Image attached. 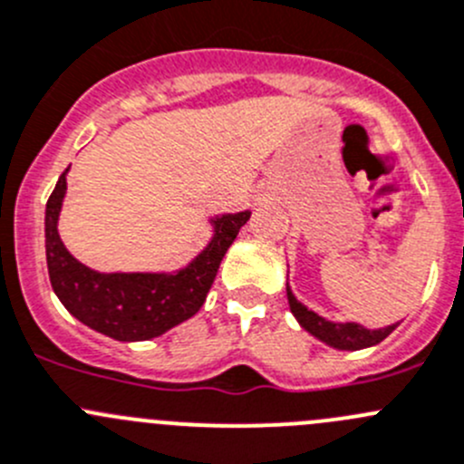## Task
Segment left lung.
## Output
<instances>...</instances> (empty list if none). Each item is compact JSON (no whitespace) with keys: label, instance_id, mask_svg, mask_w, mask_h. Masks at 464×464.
Instances as JSON below:
<instances>
[{"label":"left lung","instance_id":"obj_1","mask_svg":"<svg viewBox=\"0 0 464 464\" xmlns=\"http://www.w3.org/2000/svg\"><path fill=\"white\" fill-rule=\"evenodd\" d=\"M287 301H290L292 314L299 319V324L305 328V331L313 333L314 337H319V340L326 342V344L335 346V349H346V352H356V349H365V346L379 344L381 340H385V337L397 328V324H394V326L370 331V328L361 326V324L326 322L324 317L314 314L313 310L301 305L299 301L295 299V295L290 292V287H287Z\"/></svg>","mask_w":464,"mask_h":464}]
</instances>
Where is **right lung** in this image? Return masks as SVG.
<instances>
[{
  "instance_id": "add662e5",
  "label": "right lung",
  "mask_w": 464,
  "mask_h": 464,
  "mask_svg": "<svg viewBox=\"0 0 464 464\" xmlns=\"http://www.w3.org/2000/svg\"><path fill=\"white\" fill-rule=\"evenodd\" d=\"M65 172L58 179L44 213L49 281L63 305L90 328L120 342L151 340L190 319L204 305L219 263L249 219V210L215 219L213 242L183 272L169 276L99 274L81 265L58 237L56 222L65 195Z\"/></svg>"
}]
</instances>
